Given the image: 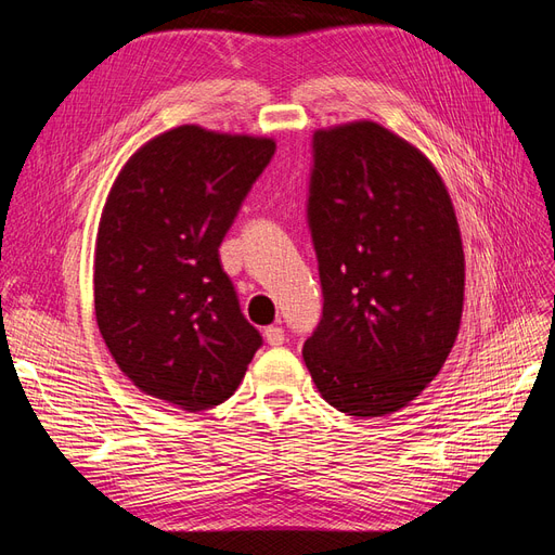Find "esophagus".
Instances as JSON below:
<instances>
[{"label":"esophagus","mask_w":555,"mask_h":555,"mask_svg":"<svg viewBox=\"0 0 555 555\" xmlns=\"http://www.w3.org/2000/svg\"><path fill=\"white\" fill-rule=\"evenodd\" d=\"M263 338L271 347H280V345H284V331L280 326H268L263 331Z\"/></svg>","instance_id":"obj_1"}]
</instances>
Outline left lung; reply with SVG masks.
<instances>
[{
    "label": "left lung",
    "instance_id": "8db88e82",
    "mask_svg": "<svg viewBox=\"0 0 555 555\" xmlns=\"http://www.w3.org/2000/svg\"><path fill=\"white\" fill-rule=\"evenodd\" d=\"M308 224L324 310L304 345L322 398L384 416L442 371L463 314L465 259L428 157L377 122L312 137Z\"/></svg>",
    "mask_w": 555,
    "mask_h": 555
}]
</instances>
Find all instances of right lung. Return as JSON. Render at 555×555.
Segmentation results:
<instances>
[{
	"label": "right lung",
	"instance_id": "right-lung-1",
	"mask_svg": "<svg viewBox=\"0 0 555 555\" xmlns=\"http://www.w3.org/2000/svg\"><path fill=\"white\" fill-rule=\"evenodd\" d=\"M273 139L182 125L129 157L94 247L99 333L147 396L204 412L233 396L261 347L220 263V245Z\"/></svg>",
	"mask_w": 555,
	"mask_h": 555
}]
</instances>
